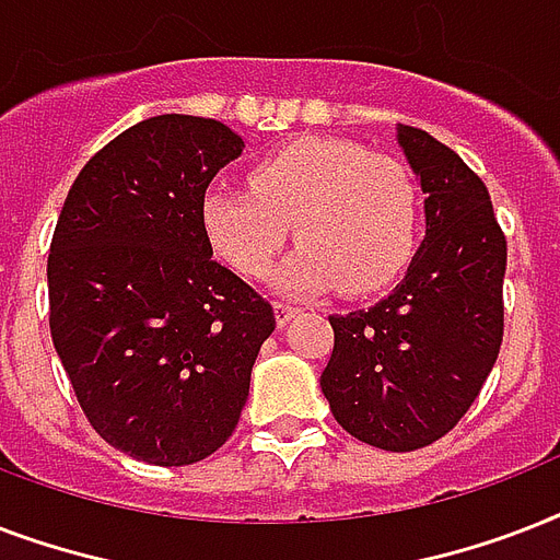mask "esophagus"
Masks as SVG:
<instances>
[{"label": "esophagus", "instance_id": "1", "mask_svg": "<svg viewBox=\"0 0 560 560\" xmlns=\"http://www.w3.org/2000/svg\"><path fill=\"white\" fill-rule=\"evenodd\" d=\"M299 314H302V311L293 305H276V325H279V328H284V325H288L290 319H296Z\"/></svg>", "mask_w": 560, "mask_h": 560}]
</instances>
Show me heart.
<instances>
[{
    "label": "heart",
    "instance_id": "b5f03b06",
    "mask_svg": "<svg viewBox=\"0 0 560 560\" xmlns=\"http://www.w3.org/2000/svg\"><path fill=\"white\" fill-rule=\"evenodd\" d=\"M249 186H211L200 220L211 249L246 279H261L288 244L279 288L346 293L386 288L416 244L418 191L409 171L363 144L307 136L255 162Z\"/></svg>",
    "mask_w": 560,
    "mask_h": 560
}]
</instances>
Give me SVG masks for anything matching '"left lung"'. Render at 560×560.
<instances>
[{
    "label": "left lung",
    "instance_id": "left-lung-1",
    "mask_svg": "<svg viewBox=\"0 0 560 560\" xmlns=\"http://www.w3.org/2000/svg\"><path fill=\"white\" fill-rule=\"evenodd\" d=\"M395 139L424 194V241L389 296L328 316L319 386L346 433L407 453L451 433L494 369L505 237L486 183L447 144L407 125Z\"/></svg>",
    "mask_w": 560,
    "mask_h": 560
}]
</instances>
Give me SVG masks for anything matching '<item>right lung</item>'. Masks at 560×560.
Wrapping results in <instances>:
<instances>
[{"label":"right lung","mask_w":560,"mask_h":560,"mask_svg":"<svg viewBox=\"0 0 560 560\" xmlns=\"http://www.w3.org/2000/svg\"><path fill=\"white\" fill-rule=\"evenodd\" d=\"M241 151L214 118H144L83 165L51 237L57 358L95 433L148 465L226 442L276 328L202 232V194Z\"/></svg>","instance_id":"1"}]
</instances>
